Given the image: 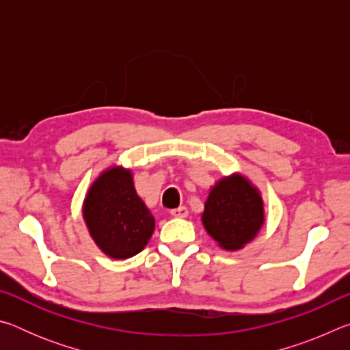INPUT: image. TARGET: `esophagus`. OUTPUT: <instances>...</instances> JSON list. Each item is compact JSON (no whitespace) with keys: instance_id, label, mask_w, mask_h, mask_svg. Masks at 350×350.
Returning a JSON list of instances; mask_svg holds the SVG:
<instances>
[{"instance_id":"obj_1","label":"esophagus","mask_w":350,"mask_h":350,"mask_svg":"<svg viewBox=\"0 0 350 350\" xmlns=\"http://www.w3.org/2000/svg\"><path fill=\"white\" fill-rule=\"evenodd\" d=\"M171 216H174V217H187L188 216L187 206H179V208L171 210Z\"/></svg>"}]
</instances>
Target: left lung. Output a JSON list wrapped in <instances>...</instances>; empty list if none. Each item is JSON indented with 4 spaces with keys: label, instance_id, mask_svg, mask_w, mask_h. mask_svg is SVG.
<instances>
[{
    "label": "left lung",
    "instance_id": "1",
    "mask_svg": "<svg viewBox=\"0 0 350 350\" xmlns=\"http://www.w3.org/2000/svg\"><path fill=\"white\" fill-rule=\"evenodd\" d=\"M200 221L219 247L241 250L256 238L265 222L262 194L244 174L222 176L210 188Z\"/></svg>",
    "mask_w": 350,
    "mask_h": 350
}]
</instances>
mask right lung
<instances>
[{
	"mask_svg": "<svg viewBox=\"0 0 350 350\" xmlns=\"http://www.w3.org/2000/svg\"><path fill=\"white\" fill-rule=\"evenodd\" d=\"M83 221L96 245L111 259H128L150 242L156 219L134 187L131 168L111 165L86 189Z\"/></svg>",
	"mask_w": 350,
	"mask_h": 350,
	"instance_id": "add662e5",
	"label": "right lung"
}]
</instances>
